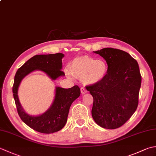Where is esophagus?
Returning <instances> with one entry per match:
<instances>
[{
    "mask_svg": "<svg viewBox=\"0 0 156 156\" xmlns=\"http://www.w3.org/2000/svg\"><path fill=\"white\" fill-rule=\"evenodd\" d=\"M80 90H81V93H82V94L87 93V90L86 88H85L84 87H82V88H80Z\"/></svg>",
    "mask_w": 156,
    "mask_h": 156,
    "instance_id": "1",
    "label": "esophagus"
}]
</instances>
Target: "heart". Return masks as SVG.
<instances>
[{"mask_svg": "<svg viewBox=\"0 0 156 156\" xmlns=\"http://www.w3.org/2000/svg\"><path fill=\"white\" fill-rule=\"evenodd\" d=\"M108 66L105 61L84 56L76 58L72 61L69 70L66 73L69 77L73 75L83 80L85 84L99 83L105 78Z\"/></svg>", "mask_w": 156, "mask_h": 156, "instance_id": "1", "label": "heart"}]
</instances>
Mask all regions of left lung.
<instances>
[{
  "label": "left lung",
  "mask_w": 156,
  "mask_h": 156,
  "mask_svg": "<svg viewBox=\"0 0 156 156\" xmlns=\"http://www.w3.org/2000/svg\"><path fill=\"white\" fill-rule=\"evenodd\" d=\"M93 52L106 61L108 72L102 81L87 87L93 97L92 116L101 127L118 129L132 116L138 106L141 84L138 63L126 52L117 48Z\"/></svg>",
  "instance_id": "obj_1"
}]
</instances>
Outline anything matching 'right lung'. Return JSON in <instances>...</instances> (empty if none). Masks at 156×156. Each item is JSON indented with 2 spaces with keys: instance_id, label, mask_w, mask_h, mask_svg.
<instances>
[{
  "instance_id": "add662e5",
  "label": "right lung",
  "mask_w": 156,
  "mask_h": 156,
  "mask_svg": "<svg viewBox=\"0 0 156 156\" xmlns=\"http://www.w3.org/2000/svg\"><path fill=\"white\" fill-rule=\"evenodd\" d=\"M63 57V53L37 55L27 60L15 76L13 93L18 114L24 123L39 133L50 134L63 129L68 120L70 106L80 95V88L77 85L70 88L56 87L53 103L47 111L38 115H29L24 111L18 97V88L21 80L36 70L44 72L52 80L65 76L62 71Z\"/></svg>"
}]
</instances>
